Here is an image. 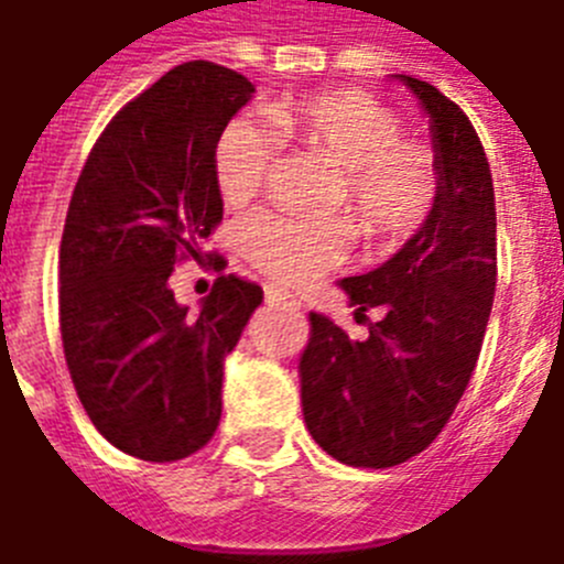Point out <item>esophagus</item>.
Masks as SVG:
<instances>
[{
	"label": "esophagus",
	"mask_w": 564,
	"mask_h": 564,
	"mask_svg": "<svg viewBox=\"0 0 564 564\" xmlns=\"http://www.w3.org/2000/svg\"><path fill=\"white\" fill-rule=\"evenodd\" d=\"M267 303L269 306H278V310H301V301L295 295H289L286 289L281 286H267Z\"/></svg>",
	"instance_id": "1"
}]
</instances>
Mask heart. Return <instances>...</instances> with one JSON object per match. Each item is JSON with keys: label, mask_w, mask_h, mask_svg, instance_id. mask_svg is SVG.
<instances>
[{"label": "heart", "mask_w": 564, "mask_h": 564, "mask_svg": "<svg viewBox=\"0 0 564 564\" xmlns=\"http://www.w3.org/2000/svg\"><path fill=\"white\" fill-rule=\"evenodd\" d=\"M229 121L215 144V184L229 207L258 195L281 141H295L340 166L335 204H349L371 241L409 238L437 195V164L425 144L400 135L398 116L355 87L283 99ZM355 241L346 215L295 218L254 213L238 227V243L254 267L281 283H306L343 261Z\"/></svg>", "instance_id": "b5f03b06"}]
</instances>
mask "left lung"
<instances>
[{
  "label": "left lung",
  "instance_id": "left-lung-1",
  "mask_svg": "<svg viewBox=\"0 0 564 564\" xmlns=\"http://www.w3.org/2000/svg\"><path fill=\"white\" fill-rule=\"evenodd\" d=\"M429 116L437 195L409 241L366 275L337 281L349 306L383 310L366 340L310 312L303 423L346 465L391 468L434 443L477 366L497 289V209L482 144L454 101L398 76Z\"/></svg>",
  "mask_w": 564,
  "mask_h": 564
}]
</instances>
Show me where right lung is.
<instances>
[{
    "label": "right lung",
    "mask_w": 564,
    "mask_h": 564,
    "mask_svg": "<svg viewBox=\"0 0 564 564\" xmlns=\"http://www.w3.org/2000/svg\"><path fill=\"white\" fill-rule=\"evenodd\" d=\"M254 85L184 62L116 112L73 189L58 249V321L76 394L101 437L130 457L173 463L213 440L224 360L261 286L218 278L198 312L170 272L204 263L224 215L215 144Z\"/></svg>",
    "instance_id": "right-lung-1"
}]
</instances>
